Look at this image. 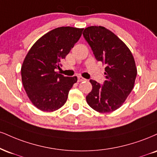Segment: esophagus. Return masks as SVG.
<instances>
[{"instance_id": "esophagus-1", "label": "esophagus", "mask_w": 157, "mask_h": 157, "mask_svg": "<svg viewBox=\"0 0 157 157\" xmlns=\"http://www.w3.org/2000/svg\"><path fill=\"white\" fill-rule=\"evenodd\" d=\"M85 80H86L85 78H83V77H82L80 76L77 77V81H78V82H82V81H85Z\"/></svg>"}]
</instances>
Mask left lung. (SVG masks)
Returning <instances> with one entry per match:
<instances>
[{
    "mask_svg": "<svg viewBox=\"0 0 157 157\" xmlns=\"http://www.w3.org/2000/svg\"><path fill=\"white\" fill-rule=\"evenodd\" d=\"M82 34L96 59L105 65L106 79L102 86L90 80L92 90L86 97L87 103L99 113L113 112L133 89L137 72L135 59L124 41L105 27L90 26Z\"/></svg>",
    "mask_w": 157,
    "mask_h": 157,
    "instance_id": "8db88e82",
    "label": "left lung"
}]
</instances>
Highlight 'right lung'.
Here are the masks:
<instances>
[{
    "label": "right lung",
    "instance_id": "add662e5",
    "mask_svg": "<svg viewBox=\"0 0 157 157\" xmlns=\"http://www.w3.org/2000/svg\"><path fill=\"white\" fill-rule=\"evenodd\" d=\"M82 31L69 26L55 28L38 39L26 55L21 67L22 85L32 104L40 110L53 112L67 101L77 77H64L56 69Z\"/></svg>",
    "mask_w": 157,
    "mask_h": 157
}]
</instances>
